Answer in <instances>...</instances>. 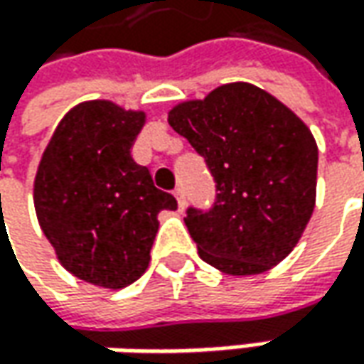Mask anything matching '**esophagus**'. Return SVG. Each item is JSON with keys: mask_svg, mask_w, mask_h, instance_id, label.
<instances>
[{"mask_svg": "<svg viewBox=\"0 0 364 364\" xmlns=\"http://www.w3.org/2000/svg\"><path fill=\"white\" fill-rule=\"evenodd\" d=\"M175 197H177L179 211H183V209H185V191H183V187H177V189H175Z\"/></svg>", "mask_w": 364, "mask_h": 364, "instance_id": "34e87169", "label": "esophagus"}]
</instances>
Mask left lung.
Returning <instances> with one entry per match:
<instances>
[{
	"label": "left lung",
	"mask_w": 364,
	"mask_h": 364,
	"mask_svg": "<svg viewBox=\"0 0 364 364\" xmlns=\"http://www.w3.org/2000/svg\"><path fill=\"white\" fill-rule=\"evenodd\" d=\"M169 124L203 157L215 181L211 207H187L185 218L201 259L232 276L280 264L316 199L318 149L306 124L245 82L175 107Z\"/></svg>",
	"instance_id": "left-lung-1"
}]
</instances>
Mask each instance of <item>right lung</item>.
<instances>
[{
  "label": "right lung",
  "instance_id": "1",
  "mask_svg": "<svg viewBox=\"0 0 364 364\" xmlns=\"http://www.w3.org/2000/svg\"><path fill=\"white\" fill-rule=\"evenodd\" d=\"M144 122L95 100L72 108L46 146L33 203L62 266L86 282L124 288L143 276L157 235L159 211L177 199L155 187L151 171L131 157Z\"/></svg>",
  "mask_w": 364,
  "mask_h": 364
}]
</instances>
